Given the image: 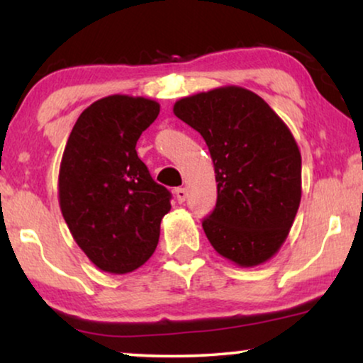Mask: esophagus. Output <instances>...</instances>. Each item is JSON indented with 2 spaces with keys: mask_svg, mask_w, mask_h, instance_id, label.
Listing matches in <instances>:
<instances>
[{
  "mask_svg": "<svg viewBox=\"0 0 363 363\" xmlns=\"http://www.w3.org/2000/svg\"><path fill=\"white\" fill-rule=\"evenodd\" d=\"M175 196L178 203H183L186 200V188H177L175 190Z\"/></svg>",
  "mask_w": 363,
  "mask_h": 363,
  "instance_id": "34e87169",
  "label": "esophagus"
}]
</instances>
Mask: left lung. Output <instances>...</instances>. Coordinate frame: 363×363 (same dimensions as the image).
<instances>
[{"label":"left lung","instance_id":"left-lung-1","mask_svg":"<svg viewBox=\"0 0 363 363\" xmlns=\"http://www.w3.org/2000/svg\"><path fill=\"white\" fill-rule=\"evenodd\" d=\"M173 113L200 132L215 165L216 206L203 220L208 241L241 267L269 261L301 203V152L289 127L238 86L183 97Z\"/></svg>","mask_w":363,"mask_h":363}]
</instances>
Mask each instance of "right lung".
Masks as SVG:
<instances>
[{"instance_id": "add662e5", "label": "right lung", "mask_w": 363, "mask_h": 363, "mask_svg": "<svg viewBox=\"0 0 363 363\" xmlns=\"http://www.w3.org/2000/svg\"><path fill=\"white\" fill-rule=\"evenodd\" d=\"M160 104L108 96L72 127L59 168V206L77 246L101 271L127 274L145 264L160 238L172 193L137 155Z\"/></svg>"}]
</instances>
